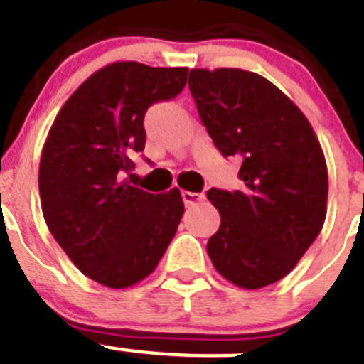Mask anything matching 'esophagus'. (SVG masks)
I'll list each match as a JSON object with an SVG mask.
<instances>
[{
  "label": "esophagus",
  "instance_id": "1",
  "mask_svg": "<svg viewBox=\"0 0 364 364\" xmlns=\"http://www.w3.org/2000/svg\"><path fill=\"white\" fill-rule=\"evenodd\" d=\"M182 199H184L186 206H191V204L203 200L204 195L203 193H195V191H182Z\"/></svg>",
  "mask_w": 364,
  "mask_h": 364
}]
</instances>
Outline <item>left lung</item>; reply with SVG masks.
Wrapping results in <instances>:
<instances>
[{"instance_id":"1","label":"left lung","mask_w":364,"mask_h":364,"mask_svg":"<svg viewBox=\"0 0 364 364\" xmlns=\"http://www.w3.org/2000/svg\"><path fill=\"white\" fill-rule=\"evenodd\" d=\"M189 91L218 150L242 160V189L212 188L221 225L206 251L245 290L292 272L327 212V165L311 122L281 89L242 68H191Z\"/></svg>"}]
</instances>
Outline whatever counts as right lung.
<instances>
[{
  "instance_id": "right-lung-1",
  "label": "right lung",
  "mask_w": 364,
  "mask_h": 364,
  "mask_svg": "<svg viewBox=\"0 0 364 364\" xmlns=\"http://www.w3.org/2000/svg\"><path fill=\"white\" fill-rule=\"evenodd\" d=\"M188 68L119 61L87 77L59 109L38 167L42 214L74 266L107 288L154 272L184 214L180 189L149 193L124 180L145 149L143 119L175 98Z\"/></svg>"
}]
</instances>
